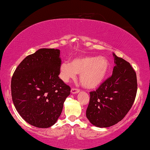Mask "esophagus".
Returning <instances> with one entry per match:
<instances>
[{
  "mask_svg": "<svg viewBox=\"0 0 150 150\" xmlns=\"http://www.w3.org/2000/svg\"><path fill=\"white\" fill-rule=\"evenodd\" d=\"M71 94H77L78 93H79V90L78 88H71Z\"/></svg>",
  "mask_w": 150,
  "mask_h": 150,
  "instance_id": "esophagus-1",
  "label": "esophagus"
}]
</instances>
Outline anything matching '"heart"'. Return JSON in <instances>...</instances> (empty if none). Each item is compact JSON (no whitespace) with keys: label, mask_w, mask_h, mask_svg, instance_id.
<instances>
[{"label":"heart","mask_w":150,"mask_h":150,"mask_svg":"<svg viewBox=\"0 0 150 150\" xmlns=\"http://www.w3.org/2000/svg\"><path fill=\"white\" fill-rule=\"evenodd\" d=\"M109 67L108 61L103 56H81L73 59L71 63L63 62L59 68V77L68 82L80 74V82L83 87L95 88L105 80Z\"/></svg>","instance_id":"b5f03b06"}]
</instances>
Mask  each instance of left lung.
Listing matches in <instances>:
<instances>
[{
	"label": "left lung",
	"mask_w": 150,
	"mask_h": 150,
	"mask_svg": "<svg viewBox=\"0 0 150 150\" xmlns=\"http://www.w3.org/2000/svg\"><path fill=\"white\" fill-rule=\"evenodd\" d=\"M112 75L90 93L86 116L93 125L107 128L122 120L132 106L137 93L135 71L115 54Z\"/></svg>",
	"instance_id": "8db88e82"
}]
</instances>
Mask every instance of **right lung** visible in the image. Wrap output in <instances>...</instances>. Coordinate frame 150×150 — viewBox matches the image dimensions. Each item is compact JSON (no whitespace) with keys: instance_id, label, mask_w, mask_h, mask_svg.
<instances>
[{"instance_id":"add662e5","label":"right lung","mask_w":150,"mask_h":150,"mask_svg":"<svg viewBox=\"0 0 150 150\" xmlns=\"http://www.w3.org/2000/svg\"><path fill=\"white\" fill-rule=\"evenodd\" d=\"M60 50L42 48L25 57L11 80L12 98L24 120L37 128L56 122L71 88L59 79Z\"/></svg>"}]
</instances>
